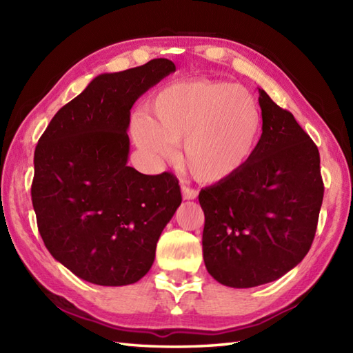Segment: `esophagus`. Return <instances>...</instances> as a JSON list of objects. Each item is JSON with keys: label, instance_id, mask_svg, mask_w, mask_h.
<instances>
[{"label": "esophagus", "instance_id": "esophagus-1", "mask_svg": "<svg viewBox=\"0 0 353 353\" xmlns=\"http://www.w3.org/2000/svg\"><path fill=\"white\" fill-rule=\"evenodd\" d=\"M182 197L183 200H194L197 197V191L190 188V186L182 185Z\"/></svg>", "mask_w": 353, "mask_h": 353}]
</instances>
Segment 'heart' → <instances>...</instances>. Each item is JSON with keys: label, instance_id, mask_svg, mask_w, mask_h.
I'll list each match as a JSON object with an SVG mask.
<instances>
[{"label": "heart", "instance_id": "b5f03b06", "mask_svg": "<svg viewBox=\"0 0 353 353\" xmlns=\"http://www.w3.org/2000/svg\"><path fill=\"white\" fill-rule=\"evenodd\" d=\"M148 117L132 119L134 144L153 162L170 161L183 142V162L201 183L239 174L261 144L264 115L249 89L220 80H183L162 88Z\"/></svg>", "mask_w": 353, "mask_h": 353}]
</instances>
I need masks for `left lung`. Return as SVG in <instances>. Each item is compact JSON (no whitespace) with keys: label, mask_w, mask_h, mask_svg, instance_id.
Here are the masks:
<instances>
[{"label":"left lung","mask_w":353,"mask_h":353,"mask_svg":"<svg viewBox=\"0 0 353 353\" xmlns=\"http://www.w3.org/2000/svg\"><path fill=\"white\" fill-rule=\"evenodd\" d=\"M258 91L264 133L253 159L199 194L205 265L232 288L273 282L306 256L325 192L317 145L291 112Z\"/></svg>","instance_id":"obj_1"}]
</instances>
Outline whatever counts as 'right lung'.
Masks as SVG:
<instances>
[{
  "label": "right lung",
  "mask_w": 353,
  "mask_h": 353,
  "mask_svg": "<svg viewBox=\"0 0 353 353\" xmlns=\"http://www.w3.org/2000/svg\"><path fill=\"white\" fill-rule=\"evenodd\" d=\"M168 59L101 74L52 117L34 150L32 201L52 258L104 287L152 268L163 228L182 203L176 176L127 167L130 109L174 72Z\"/></svg>",
  "instance_id": "1"
}]
</instances>
